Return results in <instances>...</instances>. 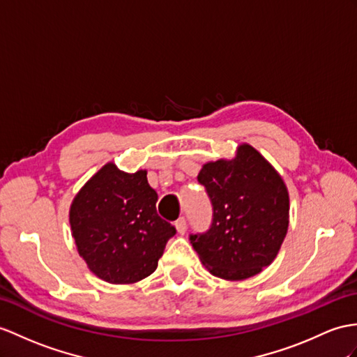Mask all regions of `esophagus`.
<instances>
[{
    "label": "esophagus",
    "mask_w": 357,
    "mask_h": 357,
    "mask_svg": "<svg viewBox=\"0 0 357 357\" xmlns=\"http://www.w3.org/2000/svg\"><path fill=\"white\" fill-rule=\"evenodd\" d=\"M176 229H177V231L180 234H185L186 233V220L183 218V216H181V218H178L176 221Z\"/></svg>",
    "instance_id": "esophagus-1"
}]
</instances>
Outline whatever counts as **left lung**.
<instances>
[{
    "mask_svg": "<svg viewBox=\"0 0 357 357\" xmlns=\"http://www.w3.org/2000/svg\"><path fill=\"white\" fill-rule=\"evenodd\" d=\"M212 204V222L190 244L204 266L224 280H244L275 259L289 225L282 177L247 144L233 160L208 162L198 174Z\"/></svg>",
    "mask_w": 357,
    "mask_h": 357,
    "instance_id": "obj_1",
    "label": "left lung"
}]
</instances>
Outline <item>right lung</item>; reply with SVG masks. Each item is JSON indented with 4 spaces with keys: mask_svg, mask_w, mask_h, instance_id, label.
<instances>
[{
    "mask_svg": "<svg viewBox=\"0 0 357 357\" xmlns=\"http://www.w3.org/2000/svg\"><path fill=\"white\" fill-rule=\"evenodd\" d=\"M146 171L127 174L107 163L77 194L73 236L91 271L113 284L135 283L158 268L176 227L158 215Z\"/></svg>",
    "mask_w": 357,
    "mask_h": 357,
    "instance_id": "obj_1",
    "label": "right lung"
}]
</instances>
